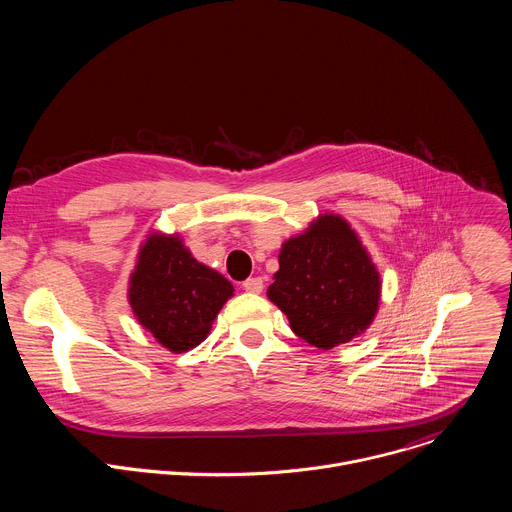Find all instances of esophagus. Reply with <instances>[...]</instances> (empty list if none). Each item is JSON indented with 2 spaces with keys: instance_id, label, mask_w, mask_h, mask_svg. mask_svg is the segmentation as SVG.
<instances>
[{
  "instance_id": "esophagus-1",
  "label": "esophagus",
  "mask_w": 512,
  "mask_h": 512,
  "mask_svg": "<svg viewBox=\"0 0 512 512\" xmlns=\"http://www.w3.org/2000/svg\"><path fill=\"white\" fill-rule=\"evenodd\" d=\"M243 289L249 294H261L263 291V279L261 277H249L243 281Z\"/></svg>"
}]
</instances>
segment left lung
<instances>
[{"mask_svg": "<svg viewBox=\"0 0 512 512\" xmlns=\"http://www.w3.org/2000/svg\"><path fill=\"white\" fill-rule=\"evenodd\" d=\"M267 298L287 316L291 330L330 350L367 330L381 304V273L344 216L318 214L289 237Z\"/></svg>", "mask_w": 512, "mask_h": 512, "instance_id": "obj_1", "label": "left lung"}]
</instances>
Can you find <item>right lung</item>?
Listing matches in <instances>:
<instances>
[{
    "instance_id": "right-lung-1",
    "label": "right lung",
    "mask_w": 512,
    "mask_h": 512,
    "mask_svg": "<svg viewBox=\"0 0 512 512\" xmlns=\"http://www.w3.org/2000/svg\"><path fill=\"white\" fill-rule=\"evenodd\" d=\"M233 296L231 281L196 261L178 233L152 231L139 245L127 302L137 324L166 350L196 348Z\"/></svg>"
}]
</instances>
